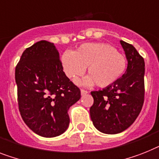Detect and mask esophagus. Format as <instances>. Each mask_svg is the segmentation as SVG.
I'll return each instance as SVG.
<instances>
[{"label": "esophagus", "mask_w": 159, "mask_h": 159, "mask_svg": "<svg viewBox=\"0 0 159 159\" xmlns=\"http://www.w3.org/2000/svg\"><path fill=\"white\" fill-rule=\"evenodd\" d=\"M80 92H81V95H82V96L86 95V94H87L88 93H89V92H88L87 90H84V89H81Z\"/></svg>", "instance_id": "esophagus-1"}]
</instances>
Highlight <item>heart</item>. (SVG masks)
<instances>
[{
  "instance_id": "obj_1",
  "label": "heart",
  "mask_w": 159,
  "mask_h": 159,
  "mask_svg": "<svg viewBox=\"0 0 159 159\" xmlns=\"http://www.w3.org/2000/svg\"><path fill=\"white\" fill-rule=\"evenodd\" d=\"M61 65L66 75L75 81L85 72L89 76L84 80L86 86L94 83L99 87H108L124 74L127 61L123 54L111 44L106 43H86L76 50L65 51L61 56Z\"/></svg>"
}]
</instances>
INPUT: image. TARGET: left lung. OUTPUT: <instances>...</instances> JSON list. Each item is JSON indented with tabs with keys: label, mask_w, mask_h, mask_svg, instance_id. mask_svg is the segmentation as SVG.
Instances as JSON below:
<instances>
[{
	"label": "left lung",
	"mask_w": 159,
	"mask_h": 159,
	"mask_svg": "<svg viewBox=\"0 0 159 159\" xmlns=\"http://www.w3.org/2000/svg\"><path fill=\"white\" fill-rule=\"evenodd\" d=\"M128 60L122 77L102 90L91 92L93 105L90 117L95 128L117 134L132 125L141 112L145 98V61L135 47L120 40Z\"/></svg>",
	"instance_id": "left-lung-1"
}]
</instances>
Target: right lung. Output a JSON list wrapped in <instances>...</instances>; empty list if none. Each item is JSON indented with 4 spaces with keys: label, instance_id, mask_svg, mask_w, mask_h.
<instances>
[{
    "label": "right lung",
    "instance_id": "right-lung-1",
    "mask_svg": "<svg viewBox=\"0 0 159 159\" xmlns=\"http://www.w3.org/2000/svg\"><path fill=\"white\" fill-rule=\"evenodd\" d=\"M18 103L27 127L39 136L62 134L70 124L68 110L80 90L63 71L54 44L40 40L26 48L15 68Z\"/></svg>",
    "mask_w": 159,
    "mask_h": 159
}]
</instances>
